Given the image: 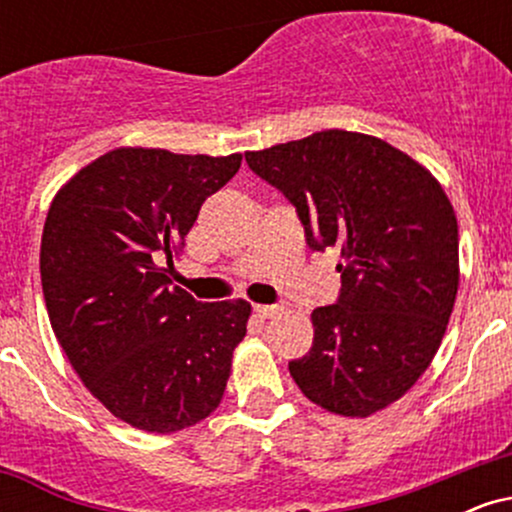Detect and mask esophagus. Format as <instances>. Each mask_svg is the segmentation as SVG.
<instances>
[{"instance_id":"esophagus-1","label":"esophagus","mask_w":512,"mask_h":512,"mask_svg":"<svg viewBox=\"0 0 512 512\" xmlns=\"http://www.w3.org/2000/svg\"><path fill=\"white\" fill-rule=\"evenodd\" d=\"M255 315L262 317V320H267V317H274L276 313L281 310V305H255Z\"/></svg>"}]
</instances>
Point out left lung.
Wrapping results in <instances>:
<instances>
[{
  "label": "left lung",
  "instance_id": "left-lung-1",
  "mask_svg": "<svg viewBox=\"0 0 512 512\" xmlns=\"http://www.w3.org/2000/svg\"><path fill=\"white\" fill-rule=\"evenodd\" d=\"M296 207L310 250L342 252V291L313 310L315 337L289 370L310 402L370 416L436 356L460 284L457 219L424 166L383 139L325 129L245 154Z\"/></svg>",
  "mask_w": 512,
  "mask_h": 512
}]
</instances>
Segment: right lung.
I'll list each match as a JSON object with an SVG mask.
<instances>
[{
	"label": "right lung",
	"instance_id": "1",
	"mask_svg": "<svg viewBox=\"0 0 512 512\" xmlns=\"http://www.w3.org/2000/svg\"><path fill=\"white\" fill-rule=\"evenodd\" d=\"M240 161L115 149L52 199L40 243L50 325L91 395L129 426L175 433L219 407L250 303L195 301L163 262Z\"/></svg>",
	"mask_w": 512,
	"mask_h": 512
}]
</instances>
